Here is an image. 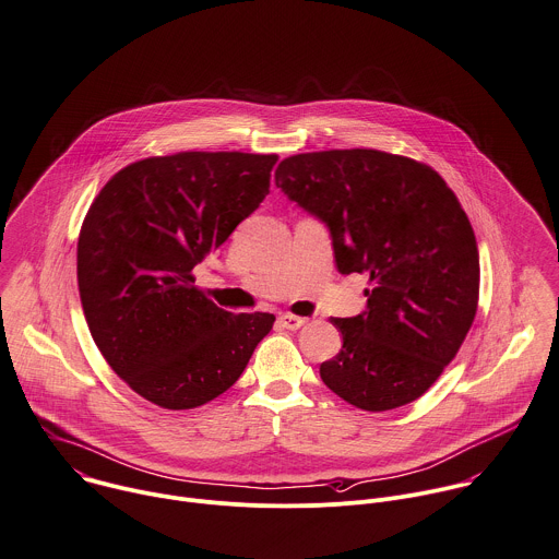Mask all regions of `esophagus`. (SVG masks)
I'll use <instances>...</instances> for the list:
<instances>
[{"mask_svg":"<svg viewBox=\"0 0 559 559\" xmlns=\"http://www.w3.org/2000/svg\"><path fill=\"white\" fill-rule=\"evenodd\" d=\"M280 325L282 328H286V330H299L304 323H306V319H301V317H295V314H280Z\"/></svg>","mask_w":559,"mask_h":559,"instance_id":"34e87169","label":"esophagus"}]
</instances>
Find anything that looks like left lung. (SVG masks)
<instances>
[{"mask_svg": "<svg viewBox=\"0 0 559 559\" xmlns=\"http://www.w3.org/2000/svg\"><path fill=\"white\" fill-rule=\"evenodd\" d=\"M275 186L319 218L341 275L365 273L367 310L330 319L341 352L328 389L362 411L417 400L456 356L478 304V249L454 192L428 166L380 151L284 159Z\"/></svg>", "mask_w": 559, "mask_h": 559, "instance_id": "1", "label": "left lung"}]
</instances>
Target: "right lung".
I'll return each instance as SVG.
<instances>
[{
    "label": "right lung",
    "mask_w": 559,
    "mask_h": 559,
    "mask_svg": "<svg viewBox=\"0 0 559 559\" xmlns=\"http://www.w3.org/2000/svg\"><path fill=\"white\" fill-rule=\"evenodd\" d=\"M277 155L179 153L122 168L79 238V290L111 369L148 402L183 411L225 393L271 332L269 312L234 314L194 266L253 214Z\"/></svg>",
    "instance_id": "obj_1"
}]
</instances>
